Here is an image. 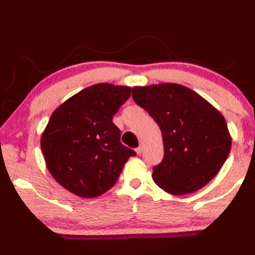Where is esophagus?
Returning a JSON list of instances; mask_svg holds the SVG:
<instances>
[{
  "instance_id": "34e87169",
  "label": "esophagus",
  "mask_w": 255,
  "mask_h": 255,
  "mask_svg": "<svg viewBox=\"0 0 255 255\" xmlns=\"http://www.w3.org/2000/svg\"><path fill=\"white\" fill-rule=\"evenodd\" d=\"M136 153H137L138 155H140L141 153H143V145L140 144L139 147H137V148H136Z\"/></svg>"
}]
</instances>
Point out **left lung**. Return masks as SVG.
<instances>
[{"label": "left lung", "instance_id": "8db88e82", "mask_svg": "<svg viewBox=\"0 0 255 255\" xmlns=\"http://www.w3.org/2000/svg\"><path fill=\"white\" fill-rule=\"evenodd\" d=\"M132 99L161 128L164 156L153 180L171 195L195 192L215 178L231 152L221 112L183 85L135 86Z\"/></svg>", "mask_w": 255, "mask_h": 255}]
</instances>
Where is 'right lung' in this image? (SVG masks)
<instances>
[{
	"label": "right lung",
	"mask_w": 255,
	"mask_h": 255,
	"mask_svg": "<svg viewBox=\"0 0 255 255\" xmlns=\"http://www.w3.org/2000/svg\"><path fill=\"white\" fill-rule=\"evenodd\" d=\"M130 94L128 86L96 84L51 115L41 136V150L50 174L68 191L83 198L101 196L136 155L122 144L120 129L112 123Z\"/></svg>",
	"instance_id": "1"
}]
</instances>
